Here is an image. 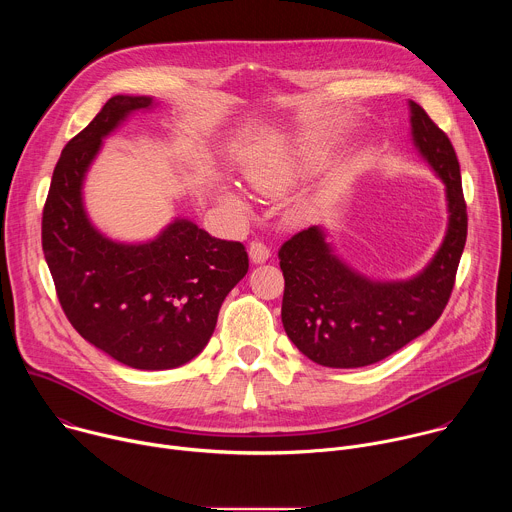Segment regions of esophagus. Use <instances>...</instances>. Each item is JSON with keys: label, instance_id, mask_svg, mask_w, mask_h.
<instances>
[{"label": "esophagus", "instance_id": "34e87169", "mask_svg": "<svg viewBox=\"0 0 512 512\" xmlns=\"http://www.w3.org/2000/svg\"><path fill=\"white\" fill-rule=\"evenodd\" d=\"M269 255H271V251H269V247L265 243L253 241L249 245V257H251L253 263H265L269 259Z\"/></svg>", "mask_w": 512, "mask_h": 512}]
</instances>
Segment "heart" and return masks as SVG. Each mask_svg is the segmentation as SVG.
<instances>
[{
	"instance_id": "b5f03b06",
	"label": "heart",
	"mask_w": 512,
	"mask_h": 512,
	"mask_svg": "<svg viewBox=\"0 0 512 512\" xmlns=\"http://www.w3.org/2000/svg\"><path fill=\"white\" fill-rule=\"evenodd\" d=\"M322 162L324 154L316 143L296 141L281 145L273 154L255 162L245 172V178L257 192H281L291 184H296L300 178L318 170ZM227 200L239 210L247 208V202L237 192H227Z\"/></svg>"
}]
</instances>
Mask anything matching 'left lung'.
<instances>
[{"label":"left lung","mask_w":512,"mask_h":512,"mask_svg":"<svg viewBox=\"0 0 512 512\" xmlns=\"http://www.w3.org/2000/svg\"><path fill=\"white\" fill-rule=\"evenodd\" d=\"M411 141L446 186L448 227L431 261L407 279H373L334 253L326 229L314 225L285 241L281 322L287 338L330 369L379 362L429 330L442 316L466 245L468 216L460 164L448 135L409 101Z\"/></svg>","instance_id":"1"}]
</instances>
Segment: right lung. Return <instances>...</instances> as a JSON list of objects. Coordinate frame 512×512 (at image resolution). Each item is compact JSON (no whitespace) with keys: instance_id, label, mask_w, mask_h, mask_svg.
<instances>
[{"instance_id":"add662e5","label":"right lung","mask_w":512,"mask_h":512,"mask_svg":"<svg viewBox=\"0 0 512 512\" xmlns=\"http://www.w3.org/2000/svg\"><path fill=\"white\" fill-rule=\"evenodd\" d=\"M154 97L115 95L62 150L42 214V249L60 306L75 330L125 367L168 371L208 344L218 310L245 277L241 243L210 237L176 216L150 241L123 243L101 233L83 198L103 139Z\"/></svg>"}]
</instances>
